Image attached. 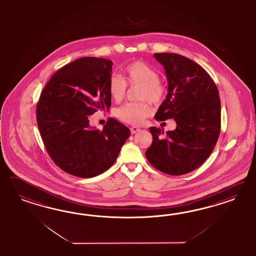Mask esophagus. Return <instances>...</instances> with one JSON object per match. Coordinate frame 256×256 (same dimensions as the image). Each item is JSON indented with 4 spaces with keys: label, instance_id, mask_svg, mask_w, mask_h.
I'll return each instance as SVG.
<instances>
[{
    "label": "esophagus",
    "instance_id": "esophagus-1",
    "mask_svg": "<svg viewBox=\"0 0 256 256\" xmlns=\"http://www.w3.org/2000/svg\"><path fill=\"white\" fill-rule=\"evenodd\" d=\"M139 130L140 128H137V126H132V128H130V132H132V134H135V133H137Z\"/></svg>",
    "mask_w": 256,
    "mask_h": 256
}]
</instances>
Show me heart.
<instances>
[{"label": "heart", "mask_w": 256, "mask_h": 256, "mask_svg": "<svg viewBox=\"0 0 256 256\" xmlns=\"http://www.w3.org/2000/svg\"><path fill=\"white\" fill-rule=\"evenodd\" d=\"M160 82L158 72L149 64L134 61L124 68L122 77L116 74L110 77L108 93L114 100L119 102L124 98L126 84L139 86V100H148L154 104H158L165 96V89ZM151 114L152 108L146 100L128 102L116 110V116L121 121L134 126L142 124Z\"/></svg>", "instance_id": "obj_1"}]
</instances>
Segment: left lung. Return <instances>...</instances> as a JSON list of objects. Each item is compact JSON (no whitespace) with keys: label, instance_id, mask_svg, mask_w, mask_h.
Wrapping results in <instances>:
<instances>
[{"label":"left lung","instance_id":"1","mask_svg":"<svg viewBox=\"0 0 256 256\" xmlns=\"http://www.w3.org/2000/svg\"><path fill=\"white\" fill-rule=\"evenodd\" d=\"M165 70L168 94L156 114V121L174 119V130L149 128L153 142L146 152L150 164L170 176L200 167L212 153L220 132V100L208 73L176 54H155Z\"/></svg>","mask_w":256,"mask_h":256}]
</instances>
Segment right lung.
<instances>
[{
  "label": "right lung",
  "mask_w": 256,
  "mask_h": 256,
  "mask_svg": "<svg viewBox=\"0 0 256 256\" xmlns=\"http://www.w3.org/2000/svg\"><path fill=\"white\" fill-rule=\"evenodd\" d=\"M112 62L84 57L56 71L41 92L36 121L46 152L55 164L78 178H90L116 162L130 132L108 118L103 130L89 124V116L108 110Z\"/></svg>",
  "instance_id": "obj_1"
}]
</instances>
